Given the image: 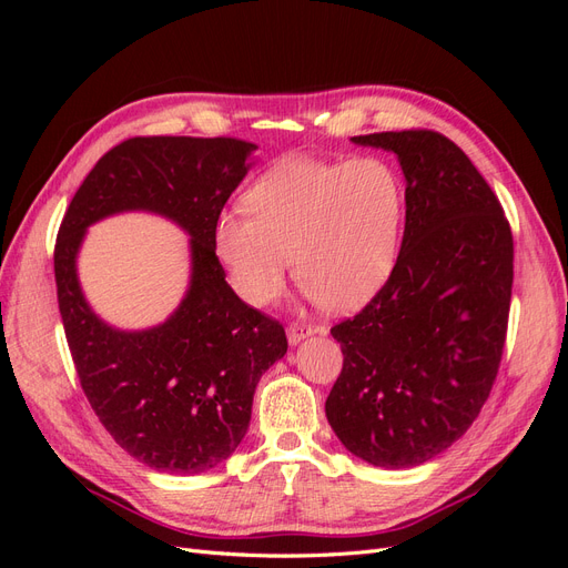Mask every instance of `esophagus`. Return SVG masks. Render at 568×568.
<instances>
[{
	"label": "esophagus",
	"mask_w": 568,
	"mask_h": 568,
	"mask_svg": "<svg viewBox=\"0 0 568 568\" xmlns=\"http://www.w3.org/2000/svg\"><path fill=\"white\" fill-rule=\"evenodd\" d=\"M317 329L313 324H305V322H294V324H288L286 326V338H288V343L291 346H296V343H301L303 338H307V336H313Z\"/></svg>",
	"instance_id": "1"
}]
</instances>
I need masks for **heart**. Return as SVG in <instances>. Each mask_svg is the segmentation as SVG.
<instances>
[{"label": "heart", "mask_w": 568, "mask_h": 568, "mask_svg": "<svg viewBox=\"0 0 568 568\" xmlns=\"http://www.w3.org/2000/svg\"><path fill=\"white\" fill-rule=\"evenodd\" d=\"M244 203L246 211L217 217L213 244L251 305L282 294L294 257L307 298L355 311L379 294L398 261L405 184L386 159H286L251 184Z\"/></svg>", "instance_id": "1"}]
</instances>
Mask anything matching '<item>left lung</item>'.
I'll list each match as a JSON object with an SVG mask.
<instances>
[{
    "mask_svg": "<svg viewBox=\"0 0 568 568\" xmlns=\"http://www.w3.org/2000/svg\"><path fill=\"white\" fill-rule=\"evenodd\" d=\"M393 151L405 232L388 282L332 326L343 369L326 419L355 457L409 469L464 436L500 367L514 242L500 201L455 142L432 130L353 136Z\"/></svg>",
    "mask_w": 568,
    "mask_h": 568,
    "instance_id": "1",
    "label": "left lung"
}]
</instances>
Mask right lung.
<instances>
[{
    "mask_svg": "<svg viewBox=\"0 0 568 568\" xmlns=\"http://www.w3.org/2000/svg\"><path fill=\"white\" fill-rule=\"evenodd\" d=\"M257 146L232 136H132L99 159L63 215L54 248L59 311L99 422L146 467L201 474L248 432L261 376L284 357V326L225 282L213 232ZM156 212L190 235L193 274L179 311L140 333L115 331L89 307L77 253L94 221Z\"/></svg>",
    "mask_w": 568,
    "mask_h": 568,
    "instance_id": "obj_1",
    "label": "right lung"
}]
</instances>
